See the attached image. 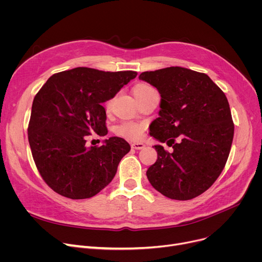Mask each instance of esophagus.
<instances>
[{"mask_svg": "<svg viewBox=\"0 0 262 262\" xmlns=\"http://www.w3.org/2000/svg\"><path fill=\"white\" fill-rule=\"evenodd\" d=\"M144 146L145 145L143 143H141V142H134L132 144V147L135 148V149H142V148H144Z\"/></svg>", "mask_w": 262, "mask_h": 262, "instance_id": "1", "label": "esophagus"}]
</instances>
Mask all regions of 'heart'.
<instances>
[{
	"instance_id": "obj_1",
	"label": "heart",
	"mask_w": 262,
	"mask_h": 262,
	"mask_svg": "<svg viewBox=\"0 0 262 262\" xmlns=\"http://www.w3.org/2000/svg\"><path fill=\"white\" fill-rule=\"evenodd\" d=\"M153 90V88L146 85V84H138L136 85L134 88V94L136 96V99L140 98V96L146 94L148 91ZM144 130V126L142 124H138V123H132V122H125L120 124L119 126L116 127L115 133L120 136V137H124V138H128V139H139L140 137L142 136Z\"/></svg>"
}]
</instances>
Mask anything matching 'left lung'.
<instances>
[{"label": "left lung", "instance_id": "8db88e82", "mask_svg": "<svg viewBox=\"0 0 262 262\" xmlns=\"http://www.w3.org/2000/svg\"><path fill=\"white\" fill-rule=\"evenodd\" d=\"M139 79L161 96L149 135L173 147L169 153L155 145L147 180L169 199H194L216 181L230 152L235 125L226 95L207 74L182 67L142 72Z\"/></svg>", "mask_w": 262, "mask_h": 262}]
</instances>
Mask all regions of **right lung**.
<instances>
[{"label":"right lung","mask_w":262,"mask_h":262,"mask_svg":"<svg viewBox=\"0 0 262 262\" xmlns=\"http://www.w3.org/2000/svg\"><path fill=\"white\" fill-rule=\"evenodd\" d=\"M137 74L78 67L53 74L35 95L29 142L41 177L56 193L89 199L113 181L129 144L112 137L101 146L88 147L86 136L107 135L102 103Z\"/></svg>","instance_id":"obj_1"}]
</instances>
